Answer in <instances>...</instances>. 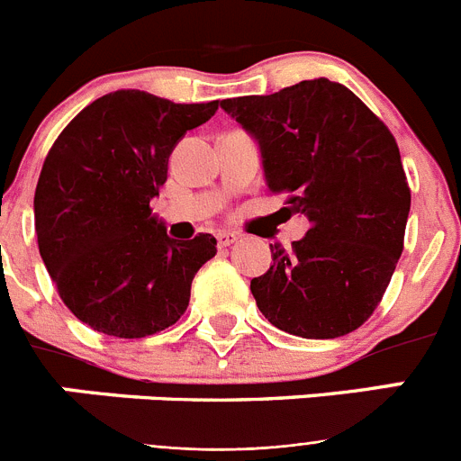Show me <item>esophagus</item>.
I'll list each match as a JSON object with an SVG mask.
<instances>
[{
    "instance_id": "obj_1",
    "label": "esophagus",
    "mask_w": 461,
    "mask_h": 461,
    "mask_svg": "<svg viewBox=\"0 0 461 461\" xmlns=\"http://www.w3.org/2000/svg\"><path fill=\"white\" fill-rule=\"evenodd\" d=\"M235 240H238V235L228 233V230H219V233H217V242H219V247H221V249L230 247V244H233Z\"/></svg>"
}]
</instances>
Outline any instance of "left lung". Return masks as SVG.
<instances>
[{"mask_svg":"<svg viewBox=\"0 0 461 461\" xmlns=\"http://www.w3.org/2000/svg\"><path fill=\"white\" fill-rule=\"evenodd\" d=\"M221 108L258 140L267 189L309 230L251 279L275 328L335 339L360 328L381 303L404 249L411 189L390 129L356 94L328 78L267 96L223 99Z\"/></svg>","mask_w":461,"mask_h":461,"instance_id":"8db88e82","label":"left lung"}]
</instances>
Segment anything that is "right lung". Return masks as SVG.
I'll return each instance as SVG.
<instances>
[{"label":"right lung","instance_id":"obj_1","mask_svg":"<svg viewBox=\"0 0 461 461\" xmlns=\"http://www.w3.org/2000/svg\"><path fill=\"white\" fill-rule=\"evenodd\" d=\"M217 108L117 89L80 110L48 152L34 194L41 258L64 304L96 332L140 339L189 307L217 240L168 238L149 203L175 145Z\"/></svg>","mask_w":461,"mask_h":461}]
</instances>
